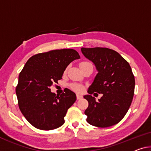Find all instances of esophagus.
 Returning a JSON list of instances; mask_svg holds the SVG:
<instances>
[{"mask_svg": "<svg viewBox=\"0 0 151 151\" xmlns=\"http://www.w3.org/2000/svg\"><path fill=\"white\" fill-rule=\"evenodd\" d=\"M82 98H83V96H82V95L79 94H77V99H78V100L82 99Z\"/></svg>", "mask_w": 151, "mask_h": 151, "instance_id": "obj_1", "label": "esophagus"}]
</instances>
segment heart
Listing matches in <instances>:
<instances>
[{"instance_id": "b5f03b06", "label": "heart", "mask_w": 151, "mask_h": 151, "mask_svg": "<svg viewBox=\"0 0 151 151\" xmlns=\"http://www.w3.org/2000/svg\"><path fill=\"white\" fill-rule=\"evenodd\" d=\"M92 65L89 62H87V61H83L82 62L80 63V68L81 67H83L84 65ZM71 87H72V88L75 90V91H77V92H81L82 90V86L80 84H78V83H73V84L71 85Z\"/></svg>"}]
</instances>
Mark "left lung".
<instances>
[{
    "mask_svg": "<svg viewBox=\"0 0 151 151\" xmlns=\"http://www.w3.org/2000/svg\"><path fill=\"white\" fill-rule=\"evenodd\" d=\"M86 59L93 63L98 73L83 98L88 102L85 111L87 122L99 127L117 124L124 118L131 105L135 79L130 65L121 55L107 48H82ZM103 93L96 101L90 94Z\"/></svg>",
    "mask_w": 151,
    "mask_h": 151,
    "instance_id": "obj_1",
    "label": "left lung"
}]
</instances>
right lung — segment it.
I'll return each mask as SVG.
<instances>
[{
	"label": "right lung",
	"instance_id": "right-lung-1",
	"mask_svg": "<svg viewBox=\"0 0 151 151\" xmlns=\"http://www.w3.org/2000/svg\"><path fill=\"white\" fill-rule=\"evenodd\" d=\"M80 59L73 49L53 50L29 58L21 71L16 87L19 109L29 124L42 130L61 127L76 95L67 89L56 95L49 88L62 78L74 60Z\"/></svg>",
	"mask_w": 151,
	"mask_h": 151
}]
</instances>
